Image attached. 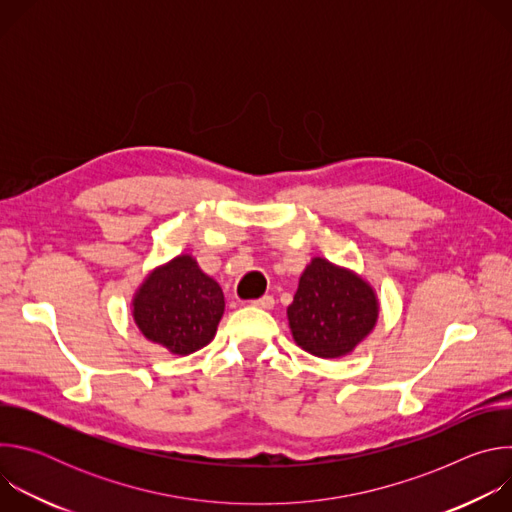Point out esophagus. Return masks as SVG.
<instances>
[{
  "instance_id": "esophagus-1",
  "label": "esophagus",
  "mask_w": 512,
  "mask_h": 512,
  "mask_svg": "<svg viewBox=\"0 0 512 512\" xmlns=\"http://www.w3.org/2000/svg\"><path fill=\"white\" fill-rule=\"evenodd\" d=\"M253 306L255 308H261V310H271L275 306V300L271 296H263L259 300H253Z\"/></svg>"
}]
</instances>
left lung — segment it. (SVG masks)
Here are the masks:
<instances>
[{
	"label": "left lung",
	"mask_w": 512,
	"mask_h": 512,
	"mask_svg": "<svg viewBox=\"0 0 512 512\" xmlns=\"http://www.w3.org/2000/svg\"><path fill=\"white\" fill-rule=\"evenodd\" d=\"M379 320L373 285L352 269L314 257L304 269L287 322L296 344L318 358L350 354Z\"/></svg>",
	"instance_id": "obj_1"
}]
</instances>
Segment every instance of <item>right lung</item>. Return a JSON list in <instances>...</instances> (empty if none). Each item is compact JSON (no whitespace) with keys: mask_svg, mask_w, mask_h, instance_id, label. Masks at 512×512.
Listing matches in <instances>:
<instances>
[{"mask_svg":"<svg viewBox=\"0 0 512 512\" xmlns=\"http://www.w3.org/2000/svg\"><path fill=\"white\" fill-rule=\"evenodd\" d=\"M225 314L223 289L192 255H178L145 275L131 300L139 332L170 354L206 346Z\"/></svg>","mask_w":512,"mask_h":512,"instance_id":"obj_1","label":"right lung"}]
</instances>
